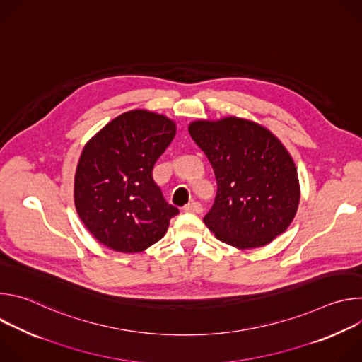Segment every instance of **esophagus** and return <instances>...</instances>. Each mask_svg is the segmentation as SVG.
I'll return each instance as SVG.
<instances>
[{
    "label": "esophagus",
    "mask_w": 362,
    "mask_h": 362,
    "mask_svg": "<svg viewBox=\"0 0 362 362\" xmlns=\"http://www.w3.org/2000/svg\"><path fill=\"white\" fill-rule=\"evenodd\" d=\"M185 212H189V214H202L203 212V208L202 204L199 202H190L185 206Z\"/></svg>",
    "instance_id": "34e87169"
}]
</instances>
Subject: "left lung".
<instances>
[{"label":"left lung","instance_id":"left-lung-1","mask_svg":"<svg viewBox=\"0 0 362 362\" xmlns=\"http://www.w3.org/2000/svg\"><path fill=\"white\" fill-rule=\"evenodd\" d=\"M189 134L211 162L218 192L203 218L214 235L238 249L271 243L292 223L300 197L293 159L267 127L228 116L194 120Z\"/></svg>","mask_w":362,"mask_h":362}]
</instances>
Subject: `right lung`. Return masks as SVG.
Wrapping results in <instances>:
<instances>
[{"mask_svg": "<svg viewBox=\"0 0 362 362\" xmlns=\"http://www.w3.org/2000/svg\"><path fill=\"white\" fill-rule=\"evenodd\" d=\"M175 134L172 119L130 110L86 143L74 176V204L100 243L134 253L165 236L179 209L165 200L151 170Z\"/></svg>", "mask_w": 362, "mask_h": 362, "instance_id": "1", "label": "right lung"}]
</instances>
